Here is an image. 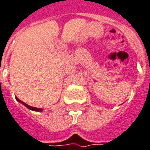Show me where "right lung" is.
<instances>
[{
  "label": "right lung",
  "instance_id": "right-lung-1",
  "mask_svg": "<svg viewBox=\"0 0 150 150\" xmlns=\"http://www.w3.org/2000/svg\"><path fill=\"white\" fill-rule=\"evenodd\" d=\"M16 100H18V101H19V102H21V104H23L25 106H26V107L28 108L31 109V110H32V111H42V109L41 108H35V107H31V106H29V105H28L27 104H25V102H23V101H21V100H20L18 99V98H16Z\"/></svg>",
  "mask_w": 150,
  "mask_h": 150
}]
</instances>
